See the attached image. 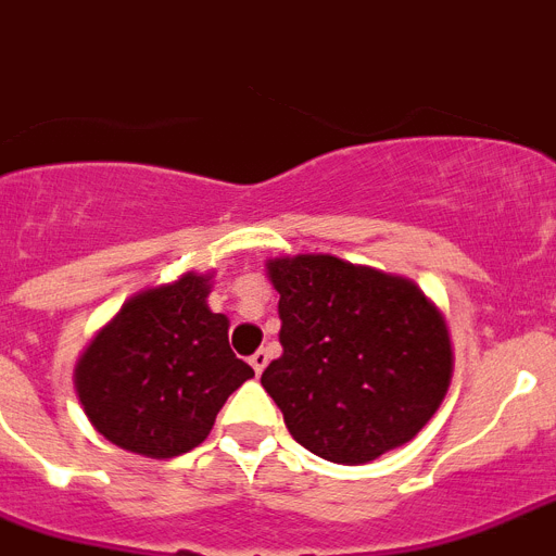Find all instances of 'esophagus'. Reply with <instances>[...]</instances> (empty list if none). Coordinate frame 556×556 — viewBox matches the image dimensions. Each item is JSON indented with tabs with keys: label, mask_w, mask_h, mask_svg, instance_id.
Wrapping results in <instances>:
<instances>
[{
	"label": "esophagus",
	"mask_w": 556,
	"mask_h": 556,
	"mask_svg": "<svg viewBox=\"0 0 556 556\" xmlns=\"http://www.w3.org/2000/svg\"><path fill=\"white\" fill-rule=\"evenodd\" d=\"M268 350H256L254 356H251V367H254V372L260 376V372L265 370V365H268Z\"/></svg>",
	"instance_id": "34e87169"
}]
</instances>
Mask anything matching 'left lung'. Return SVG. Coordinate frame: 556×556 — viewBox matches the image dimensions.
I'll use <instances>...</instances> for the list:
<instances>
[{
  "instance_id": "1",
  "label": "left lung",
  "mask_w": 556,
  "mask_h": 556,
  "mask_svg": "<svg viewBox=\"0 0 556 556\" xmlns=\"http://www.w3.org/2000/svg\"><path fill=\"white\" fill-rule=\"evenodd\" d=\"M282 356L263 387L296 444L367 464L413 441L452 379L444 314L407 277L330 254L268 260Z\"/></svg>"
}]
</instances>
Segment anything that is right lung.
I'll return each mask as SVG.
<instances>
[{"label":"right lung","mask_w":556,"mask_h":556,"mask_svg":"<svg viewBox=\"0 0 556 556\" xmlns=\"http://www.w3.org/2000/svg\"><path fill=\"white\" fill-rule=\"evenodd\" d=\"M212 274H184L124 302L76 365L92 427L121 450L175 458L212 432L214 418L254 376L228 348V319L206 305Z\"/></svg>","instance_id":"add662e5"}]
</instances>
